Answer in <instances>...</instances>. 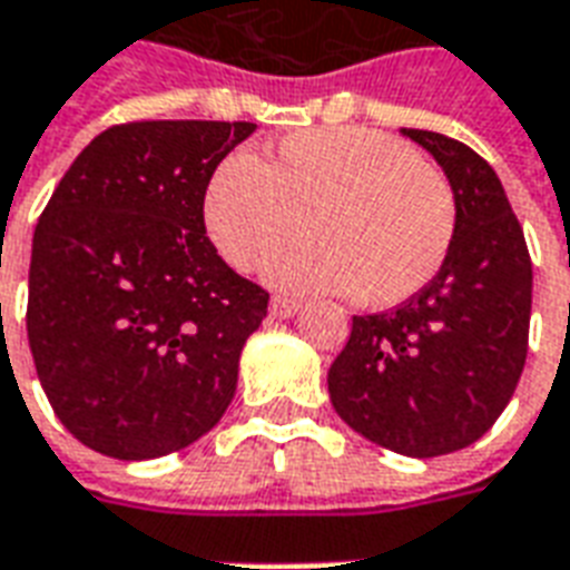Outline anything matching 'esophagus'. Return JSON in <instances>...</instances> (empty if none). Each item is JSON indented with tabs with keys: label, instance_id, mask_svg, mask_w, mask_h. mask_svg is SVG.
Masks as SVG:
<instances>
[{
	"label": "esophagus",
	"instance_id": "esophagus-1",
	"mask_svg": "<svg viewBox=\"0 0 570 570\" xmlns=\"http://www.w3.org/2000/svg\"><path fill=\"white\" fill-rule=\"evenodd\" d=\"M301 313V303L288 301V297H273L269 301V315L273 318H291V315Z\"/></svg>",
	"mask_w": 570,
	"mask_h": 570
}]
</instances>
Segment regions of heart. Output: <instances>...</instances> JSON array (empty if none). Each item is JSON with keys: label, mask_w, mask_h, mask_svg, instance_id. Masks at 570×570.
<instances>
[{"label": "heart", "mask_w": 570, "mask_h": 570, "mask_svg": "<svg viewBox=\"0 0 570 570\" xmlns=\"http://www.w3.org/2000/svg\"><path fill=\"white\" fill-rule=\"evenodd\" d=\"M212 243L230 267L294 294H355L385 309L438 276L455 236L446 178L410 145L367 127H327L285 136L264 157H230L203 199Z\"/></svg>", "instance_id": "b5f03b06"}]
</instances>
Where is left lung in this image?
I'll return each mask as SVG.
<instances>
[{"mask_svg":"<svg viewBox=\"0 0 570 570\" xmlns=\"http://www.w3.org/2000/svg\"><path fill=\"white\" fill-rule=\"evenodd\" d=\"M450 181L455 236L438 276L397 309L352 315L327 371L336 416L376 446L434 459L483 438L525 367L531 261L501 178L459 139L401 130Z\"/></svg>","mask_w":570,"mask_h":570,"instance_id":"obj_1","label":"left lung"}]
</instances>
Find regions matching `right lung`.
<instances>
[{
  "label": "right lung",
  "mask_w": 570,
  "mask_h": 570,
  "mask_svg": "<svg viewBox=\"0 0 570 570\" xmlns=\"http://www.w3.org/2000/svg\"><path fill=\"white\" fill-rule=\"evenodd\" d=\"M257 127L142 120L99 132L32 236L27 334L53 413L120 461L185 450L230 406L269 294L203 224L212 173Z\"/></svg>",
  "instance_id": "obj_1"
}]
</instances>
